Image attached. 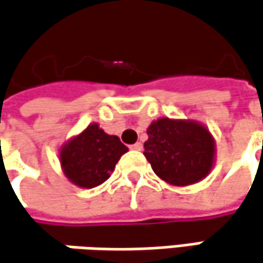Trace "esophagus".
I'll list each match as a JSON object with an SVG mask.
<instances>
[{
  "label": "esophagus",
  "mask_w": 263,
  "mask_h": 263,
  "mask_svg": "<svg viewBox=\"0 0 263 263\" xmlns=\"http://www.w3.org/2000/svg\"><path fill=\"white\" fill-rule=\"evenodd\" d=\"M131 148L132 150H143V144L141 143H135V144H132Z\"/></svg>",
  "instance_id": "1"
}]
</instances>
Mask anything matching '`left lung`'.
I'll return each mask as SVG.
<instances>
[{"label":"left lung","instance_id":"1","mask_svg":"<svg viewBox=\"0 0 263 263\" xmlns=\"http://www.w3.org/2000/svg\"><path fill=\"white\" fill-rule=\"evenodd\" d=\"M144 156L156 176L174 186L193 184L205 177L214 161V140L192 120L153 122L147 128Z\"/></svg>","mask_w":263,"mask_h":263}]
</instances>
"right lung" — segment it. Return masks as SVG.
Instances as JSON below:
<instances>
[{
	"mask_svg": "<svg viewBox=\"0 0 263 263\" xmlns=\"http://www.w3.org/2000/svg\"><path fill=\"white\" fill-rule=\"evenodd\" d=\"M126 152L128 147L116 135L105 134L93 123L61 148V165L70 181L90 189L110 177Z\"/></svg>",
	"mask_w": 263,
	"mask_h": 263,
	"instance_id": "add662e5",
	"label": "right lung"
}]
</instances>
